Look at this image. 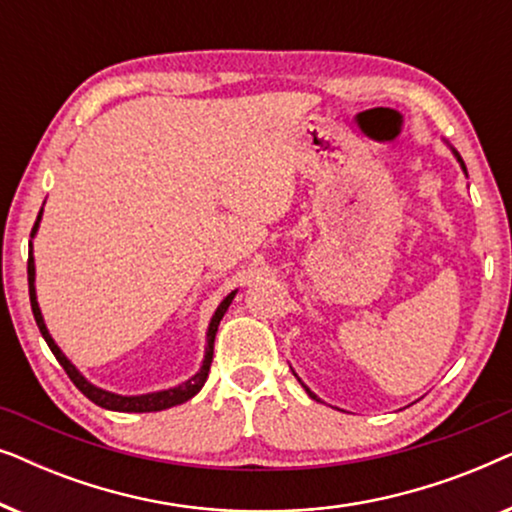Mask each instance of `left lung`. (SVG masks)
Listing matches in <instances>:
<instances>
[{
    "instance_id": "obj_1",
    "label": "left lung",
    "mask_w": 512,
    "mask_h": 512,
    "mask_svg": "<svg viewBox=\"0 0 512 512\" xmlns=\"http://www.w3.org/2000/svg\"><path fill=\"white\" fill-rule=\"evenodd\" d=\"M450 149H452V146H450ZM452 153H454V158H457V163L461 165V170H464V174H466V165H464V160H461V156L457 153V149H452ZM293 375H296V373H293ZM298 382L303 384V380H300V377H298ZM303 389L307 391V394H310V398H314V401H321V398H317V394H314V391H310V387H307V384H303Z\"/></svg>"
}]
</instances>
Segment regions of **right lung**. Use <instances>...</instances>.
<instances>
[{
  "mask_svg": "<svg viewBox=\"0 0 512 512\" xmlns=\"http://www.w3.org/2000/svg\"><path fill=\"white\" fill-rule=\"evenodd\" d=\"M41 214H44V207H41L37 221H34V228H32V235L30 237L37 235L39 223H41ZM27 282H30V303H32V312H34V319H37L39 331H41V335H44L46 345L51 347V352L55 354V359H58L60 366L65 368V373L69 375V380H72L76 384V389H79L86 398H90V401H93L95 405H100V408H104V410H116V412H158V410H167V408H174V405L186 403L188 398H193L195 394H198V391L205 387L207 375H209V366H212L216 331H219V324H221L223 314H226V310L230 307V303H233V298H235V293H237V291H230L228 296L221 300V305L216 307L212 321H209L205 359H202V366H200L198 373H195L193 377H188L186 382L177 384V387H170V389H163V391H151V394H139V396H121V394H114V391L95 387L93 382H88L86 377L79 373V368H76L74 363L69 361L65 354H62V349L55 345V340L51 338V333H48V328L44 324V317H41L39 303H37V286H34L32 242H30V258H27Z\"/></svg>",
  "mask_w": 512,
  "mask_h": 512,
  "instance_id": "add662e5",
  "label": "right lung"
}]
</instances>
